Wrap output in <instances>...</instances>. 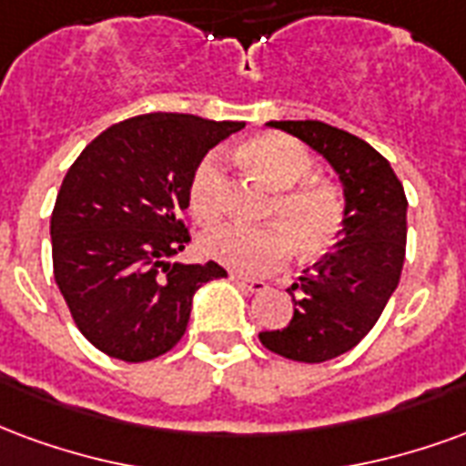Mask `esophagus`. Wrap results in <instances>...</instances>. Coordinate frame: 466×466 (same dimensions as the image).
<instances>
[{"instance_id": "esophagus-1", "label": "esophagus", "mask_w": 466, "mask_h": 466, "mask_svg": "<svg viewBox=\"0 0 466 466\" xmlns=\"http://www.w3.org/2000/svg\"><path fill=\"white\" fill-rule=\"evenodd\" d=\"M230 280L240 288V290H246V293H263L268 288L266 280H258V278H246V275H238L230 273Z\"/></svg>"}]
</instances>
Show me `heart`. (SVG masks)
<instances>
[{
    "label": "heart",
    "mask_w": 466,
    "mask_h": 466,
    "mask_svg": "<svg viewBox=\"0 0 466 466\" xmlns=\"http://www.w3.org/2000/svg\"><path fill=\"white\" fill-rule=\"evenodd\" d=\"M236 158L250 176L273 191L268 216L280 223L266 228L218 226L203 233L200 253L240 273L280 266L290 256V240L305 258H318L335 246L345 226V200L328 181L308 178L312 154L283 134L253 136L236 148ZM226 171L216 156L196 166L188 183V206L196 220L216 223L223 216Z\"/></svg>",
    "instance_id": "1"
}]
</instances>
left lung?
Listing matches in <instances>:
<instances>
[{"mask_svg":"<svg viewBox=\"0 0 466 466\" xmlns=\"http://www.w3.org/2000/svg\"><path fill=\"white\" fill-rule=\"evenodd\" d=\"M330 163L345 196V226L332 253L288 288L293 320L258 338L275 355L325 362L358 345L395 293L405 263L407 198L385 156L322 121H268Z\"/></svg>","mask_w":466,"mask_h":466,"instance_id":"obj_1","label":"left lung"}]
</instances>
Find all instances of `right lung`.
Wrapping results in <instances>:
<instances>
[{"instance_id":"add662e5","label":"right lung","mask_w":466,"mask_h":466,"mask_svg":"<svg viewBox=\"0 0 466 466\" xmlns=\"http://www.w3.org/2000/svg\"><path fill=\"white\" fill-rule=\"evenodd\" d=\"M243 121L144 114L108 126L61 181L52 213L54 280L81 335L108 358L154 360L181 340L218 263H168L191 240L181 213L210 148Z\"/></svg>"}]
</instances>
